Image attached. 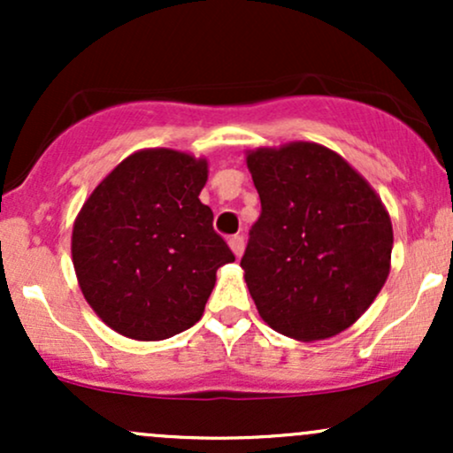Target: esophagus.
Returning <instances> with one entry per match:
<instances>
[{
  "label": "esophagus",
  "instance_id": "34e87169",
  "mask_svg": "<svg viewBox=\"0 0 453 453\" xmlns=\"http://www.w3.org/2000/svg\"><path fill=\"white\" fill-rule=\"evenodd\" d=\"M227 242H230L234 256L241 257L242 251H244V236H242V234H234V236H230V241H227Z\"/></svg>",
  "mask_w": 453,
  "mask_h": 453
}]
</instances>
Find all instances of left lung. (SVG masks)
<instances>
[{
  "label": "left lung",
  "instance_id": "1",
  "mask_svg": "<svg viewBox=\"0 0 453 453\" xmlns=\"http://www.w3.org/2000/svg\"><path fill=\"white\" fill-rule=\"evenodd\" d=\"M262 212L241 259L262 319L321 341L349 327L389 274L392 223L371 185L313 142L247 155Z\"/></svg>",
  "mask_w": 453,
  "mask_h": 453
}]
</instances>
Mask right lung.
I'll return each instance as SVG.
<instances>
[{
	"label": "right lung",
	"instance_id": "right-lung-1",
	"mask_svg": "<svg viewBox=\"0 0 453 453\" xmlns=\"http://www.w3.org/2000/svg\"><path fill=\"white\" fill-rule=\"evenodd\" d=\"M204 159L173 149L138 150L82 206L72 259L91 309L119 334L161 341L200 319L217 268L234 262L200 202Z\"/></svg>",
	"mask_w": 453,
	"mask_h": 453
}]
</instances>
